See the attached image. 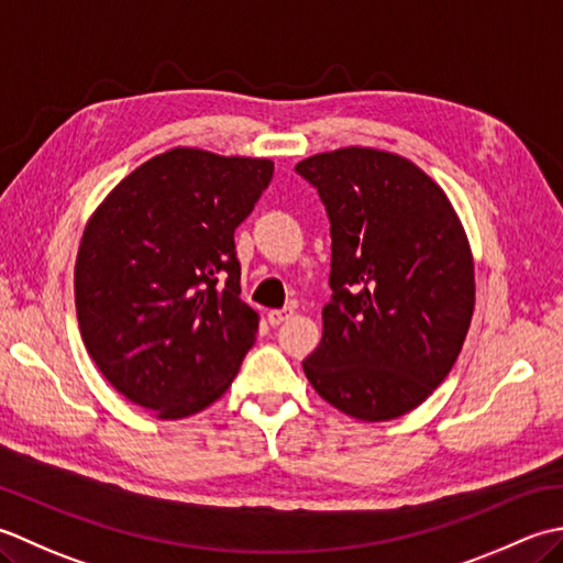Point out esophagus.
I'll return each mask as SVG.
<instances>
[{"label": "esophagus", "mask_w": 563, "mask_h": 563, "mask_svg": "<svg viewBox=\"0 0 563 563\" xmlns=\"http://www.w3.org/2000/svg\"><path fill=\"white\" fill-rule=\"evenodd\" d=\"M294 316V308L289 306V308H274V311H269L267 313V320H269V325H282V323H286V320H289Z\"/></svg>", "instance_id": "obj_1"}]
</instances>
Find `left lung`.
<instances>
[{"label":"left lung","instance_id":"1","mask_svg":"<svg viewBox=\"0 0 563 563\" xmlns=\"http://www.w3.org/2000/svg\"><path fill=\"white\" fill-rule=\"evenodd\" d=\"M296 172L318 189L332 238L323 340L308 382L347 416L382 422L418 408L462 352L474 260L446 194L410 159L340 147Z\"/></svg>","mask_w":563,"mask_h":563}]
</instances>
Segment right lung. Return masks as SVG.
I'll return each mask as SVG.
<instances>
[{
	"label": "right lung",
	"instance_id": "obj_1",
	"mask_svg": "<svg viewBox=\"0 0 563 563\" xmlns=\"http://www.w3.org/2000/svg\"><path fill=\"white\" fill-rule=\"evenodd\" d=\"M274 163L175 147L131 172L85 228L75 306L85 347L131 404L179 420L221 398L255 345L235 228Z\"/></svg>",
	"mask_w": 563,
	"mask_h": 563
}]
</instances>
